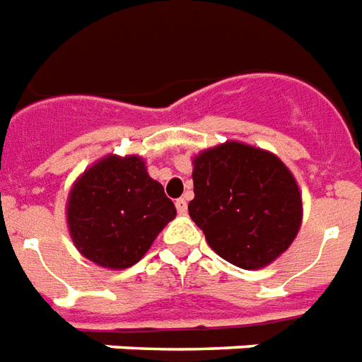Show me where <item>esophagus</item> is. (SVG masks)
Instances as JSON below:
<instances>
[{
	"label": "esophagus",
	"instance_id": "1",
	"mask_svg": "<svg viewBox=\"0 0 362 362\" xmlns=\"http://www.w3.org/2000/svg\"><path fill=\"white\" fill-rule=\"evenodd\" d=\"M176 211H178V215H186V213H188V203H186L184 197L176 199Z\"/></svg>",
	"mask_w": 362,
	"mask_h": 362
}]
</instances>
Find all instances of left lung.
I'll use <instances>...</instances> for the list:
<instances>
[{"label":"left lung","mask_w":362,"mask_h":362,"mask_svg":"<svg viewBox=\"0 0 362 362\" xmlns=\"http://www.w3.org/2000/svg\"><path fill=\"white\" fill-rule=\"evenodd\" d=\"M192 178L189 216L224 261L263 269L296 240L303 216L301 194L276 155L226 141L195 157Z\"/></svg>","instance_id":"obj_1"}]
</instances>
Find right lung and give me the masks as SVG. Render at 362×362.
<instances>
[{
    "mask_svg": "<svg viewBox=\"0 0 362 362\" xmlns=\"http://www.w3.org/2000/svg\"><path fill=\"white\" fill-rule=\"evenodd\" d=\"M176 216L174 203L138 155H109L74 182L66 222L76 249L105 269H128Z\"/></svg>",
    "mask_w": 362,
    "mask_h": 362,
    "instance_id": "add662e5",
    "label": "right lung"
}]
</instances>
